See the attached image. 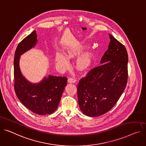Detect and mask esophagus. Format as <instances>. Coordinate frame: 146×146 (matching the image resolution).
Instances as JSON below:
<instances>
[{
    "mask_svg": "<svg viewBox=\"0 0 146 146\" xmlns=\"http://www.w3.org/2000/svg\"><path fill=\"white\" fill-rule=\"evenodd\" d=\"M76 82V80L75 78H73V77H70V78H69V79H68V83H74Z\"/></svg>",
    "mask_w": 146,
    "mask_h": 146,
    "instance_id": "esophagus-1",
    "label": "esophagus"
}]
</instances>
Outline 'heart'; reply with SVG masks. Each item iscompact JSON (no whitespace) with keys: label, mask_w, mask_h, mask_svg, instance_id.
I'll use <instances>...</instances> for the list:
<instances>
[{"label":"heart","mask_w":146,"mask_h":146,"mask_svg":"<svg viewBox=\"0 0 146 146\" xmlns=\"http://www.w3.org/2000/svg\"><path fill=\"white\" fill-rule=\"evenodd\" d=\"M79 50H68L67 51L66 55L61 53L57 52L55 56V60L56 62L62 66L63 67H66L69 65V61L68 57H73L79 53ZM93 57V53L92 51H88L84 53L77 60V66L82 69H85L88 67L92 60Z\"/></svg>","instance_id":"1"}]
</instances>
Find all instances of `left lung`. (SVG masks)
I'll list each match as a JSON object with an SVG mask.
<instances>
[{
  "label": "left lung",
  "mask_w": 146,
  "mask_h": 146,
  "mask_svg": "<svg viewBox=\"0 0 146 146\" xmlns=\"http://www.w3.org/2000/svg\"><path fill=\"white\" fill-rule=\"evenodd\" d=\"M108 48L100 64L91 70L77 85V96L82 113L98 117L117 103L127 82L128 54L124 45L110 34Z\"/></svg>",
  "instance_id": "1"
}]
</instances>
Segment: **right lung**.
I'll return each mask as SVG.
<instances>
[{
	"instance_id": "obj_1",
	"label": "right lung",
	"mask_w": 146,
	"mask_h": 146,
	"mask_svg": "<svg viewBox=\"0 0 146 146\" xmlns=\"http://www.w3.org/2000/svg\"><path fill=\"white\" fill-rule=\"evenodd\" d=\"M37 37L34 31L16 48L14 59L15 90L19 100L29 110L38 115L50 114L58 108L67 79L49 74L40 82L33 83L23 76L19 65L21 56L37 44Z\"/></svg>"
}]
</instances>
